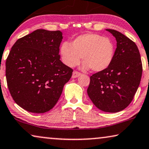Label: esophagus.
<instances>
[{
  "label": "esophagus",
  "mask_w": 149,
  "mask_h": 149,
  "mask_svg": "<svg viewBox=\"0 0 149 149\" xmlns=\"http://www.w3.org/2000/svg\"><path fill=\"white\" fill-rule=\"evenodd\" d=\"M80 75L81 74L79 72H77V71H74V72H73V74H72V77L73 78H76V77H79Z\"/></svg>",
  "instance_id": "esophagus-1"
}]
</instances>
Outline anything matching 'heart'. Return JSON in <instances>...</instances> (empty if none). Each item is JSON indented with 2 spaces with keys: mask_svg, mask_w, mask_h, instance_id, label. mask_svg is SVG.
<instances>
[{
  "mask_svg": "<svg viewBox=\"0 0 149 149\" xmlns=\"http://www.w3.org/2000/svg\"><path fill=\"white\" fill-rule=\"evenodd\" d=\"M115 47L109 38L97 33H88L75 38L72 42L61 45L60 54L63 62L69 67L78 64L81 56L83 68H91L96 72L106 70L111 63Z\"/></svg>",
  "mask_w": 149,
  "mask_h": 149,
  "instance_id": "heart-1",
  "label": "heart"
}]
</instances>
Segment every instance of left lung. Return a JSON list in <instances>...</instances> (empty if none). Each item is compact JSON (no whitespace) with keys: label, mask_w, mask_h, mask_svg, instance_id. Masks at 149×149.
Segmentation results:
<instances>
[{"label":"left lung","mask_w":149,"mask_h":149,"mask_svg":"<svg viewBox=\"0 0 149 149\" xmlns=\"http://www.w3.org/2000/svg\"><path fill=\"white\" fill-rule=\"evenodd\" d=\"M107 31L116 38L113 58L106 70L91 75L87 93L100 110L116 113L126 108L132 100L141 79L142 65L132 40L118 31Z\"/></svg>","instance_id":"left-lung-1"}]
</instances>
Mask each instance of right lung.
Wrapping results in <instances>:
<instances>
[{"label": "right lung", "instance_id": "1", "mask_svg": "<svg viewBox=\"0 0 149 149\" xmlns=\"http://www.w3.org/2000/svg\"><path fill=\"white\" fill-rule=\"evenodd\" d=\"M59 30L39 29L16 41L6 60V78L14 101L43 113L54 107L73 70L60 60Z\"/></svg>", "mask_w": 149, "mask_h": 149}]
</instances>
